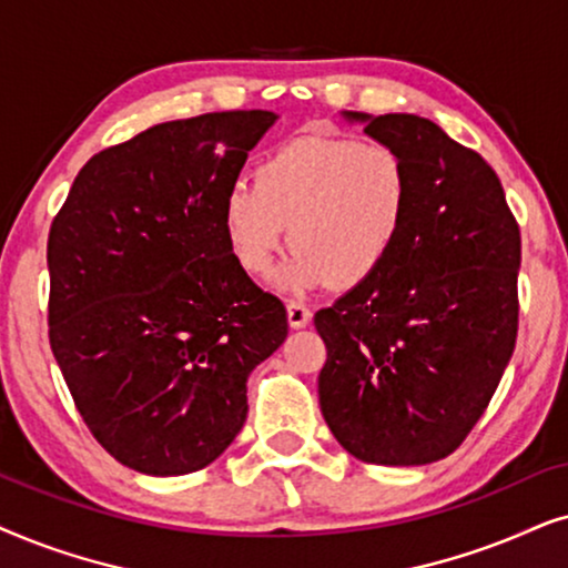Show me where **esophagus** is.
<instances>
[{
	"instance_id": "1",
	"label": "esophagus",
	"mask_w": 568,
	"mask_h": 568,
	"mask_svg": "<svg viewBox=\"0 0 568 568\" xmlns=\"http://www.w3.org/2000/svg\"><path fill=\"white\" fill-rule=\"evenodd\" d=\"M285 308H288V324L293 329L306 327V324L312 322V308L301 304V301H288V306Z\"/></svg>"
}]
</instances>
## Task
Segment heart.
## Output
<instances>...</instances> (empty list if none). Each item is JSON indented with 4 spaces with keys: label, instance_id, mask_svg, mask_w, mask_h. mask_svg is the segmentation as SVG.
Returning a JSON list of instances; mask_svg holds the SVG:
<instances>
[{
    "label": "heart",
    "instance_id": "obj_1",
    "mask_svg": "<svg viewBox=\"0 0 568 568\" xmlns=\"http://www.w3.org/2000/svg\"><path fill=\"white\" fill-rule=\"evenodd\" d=\"M410 213V173L387 145L308 132L283 142L256 184H233L223 231L233 260L267 275L285 241L296 246L277 283L288 291L366 283L395 252Z\"/></svg>",
    "mask_w": 568,
    "mask_h": 568
}]
</instances>
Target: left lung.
Masks as SVG:
<instances>
[{
    "mask_svg": "<svg viewBox=\"0 0 568 568\" xmlns=\"http://www.w3.org/2000/svg\"><path fill=\"white\" fill-rule=\"evenodd\" d=\"M343 116L403 158L410 213L384 267L314 314L320 407L361 463L428 465L465 442L514 353L519 225L496 171L434 121Z\"/></svg>",
    "mask_w": 568,
    "mask_h": 568,
    "instance_id": "left-lung-1",
    "label": "left lung"
}]
</instances>
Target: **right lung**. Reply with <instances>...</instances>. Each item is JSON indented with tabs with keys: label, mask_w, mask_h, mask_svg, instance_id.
Returning a JSON list of instances; mask_svg holds the SVG:
<instances>
[{
	"label": "right lung",
	"mask_w": 568,
	"mask_h": 568,
	"mask_svg": "<svg viewBox=\"0 0 568 568\" xmlns=\"http://www.w3.org/2000/svg\"><path fill=\"white\" fill-rule=\"evenodd\" d=\"M272 111L165 121L82 165L49 231V343L95 442L132 470H202L244 428L288 335L233 260L223 200Z\"/></svg>",
	"instance_id": "1"
}]
</instances>
